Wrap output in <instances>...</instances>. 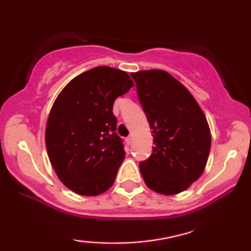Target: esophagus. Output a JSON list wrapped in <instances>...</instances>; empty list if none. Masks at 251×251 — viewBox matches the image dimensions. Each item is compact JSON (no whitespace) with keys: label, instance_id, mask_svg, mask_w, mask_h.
<instances>
[{"label":"esophagus","instance_id":"34e87169","mask_svg":"<svg viewBox=\"0 0 251 251\" xmlns=\"http://www.w3.org/2000/svg\"><path fill=\"white\" fill-rule=\"evenodd\" d=\"M126 143H128V145H131V144H132V136H129L128 138H126Z\"/></svg>","mask_w":251,"mask_h":251}]
</instances>
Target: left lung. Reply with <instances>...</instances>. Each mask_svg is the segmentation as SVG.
Instances as JSON below:
<instances>
[{
	"label": "left lung",
	"mask_w": 251,
	"mask_h": 251,
	"mask_svg": "<svg viewBox=\"0 0 251 251\" xmlns=\"http://www.w3.org/2000/svg\"><path fill=\"white\" fill-rule=\"evenodd\" d=\"M154 137L153 153L139 164L151 190L174 195L203 174L211 147L204 113L190 91L166 71L131 73Z\"/></svg>",
	"instance_id": "8db88e82"
}]
</instances>
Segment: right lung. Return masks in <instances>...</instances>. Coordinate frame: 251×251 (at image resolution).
Returning <instances> with one entry per match:
<instances>
[{"label":"right lung","instance_id":"obj_1","mask_svg":"<svg viewBox=\"0 0 251 251\" xmlns=\"http://www.w3.org/2000/svg\"><path fill=\"white\" fill-rule=\"evenodd\" d=\"M131 87L126 72L98 66L71 80L54 100L46 128L48 156L74 193L95 197L114 184L126 152L113 105Z\"/></svg>","mask_w":251,"mask_h":251}]
</instances>
